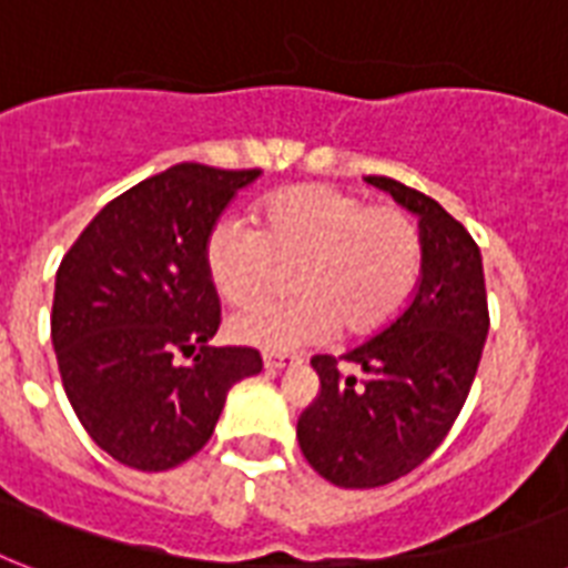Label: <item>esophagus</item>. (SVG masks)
Wrapping results in <instances>:
<instances>
[{
  "mask_svg": "<svg viewBox=\"0 0 568 568\" xmlns=\"http://www.w3.org/2000/svg\"><path fill=\"white\" fill-rule=\"evenodd\" d=\"M262 362H265V367H268V371H283V367H292V364H297V358L288 356V353H265V356H262Z\"/></svg>",
  "mask_w": 568,
  "mask_h": 568,
  "instance_id": "esophagus-1",
  "label": "esophagus"
}]
</instances>
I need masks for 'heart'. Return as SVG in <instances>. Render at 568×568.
Listing matches in <instances>:
<instances>
[{"label": "heart", "instance_id": "obj_1", "mask_svg": "<svg viewBox=\"0 0 568 568\" xmlns=\"http://www.w3.org/2000/svg\"><path fill=\"white\" fill-rule=\"evenodd\" d=\"M423 265L417 221L394 204H371L347 189L306 183L262 204L260 230L219 219L204 239L206 280L227 306H253L294 268L300 297L230 321L239 344L297 349L329 338L335 326L364 335L408 303Z\"/></svg>", "mask_w": 568, "mask_h": 568}]
</instances>
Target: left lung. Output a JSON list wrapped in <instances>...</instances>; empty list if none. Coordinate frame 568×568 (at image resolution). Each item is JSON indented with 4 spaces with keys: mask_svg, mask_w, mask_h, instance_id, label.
I'll use <instances>...</instances> for the list:
<instances>
[{
    "mask_svg": "<svg viewBox=\"0 0 568 568\" xmlns=\"http://www.w3.org/2000/svg\"><path fill=\"white\" fill-rule=\"evenodd\" d=\"M419 219L423 265L412 303L341 358L315 356V403L297 419L300 449L338 487H382L444 444L476 379L490 329L481 251L435 197L390 178H367ZM365 373L344 377L339 362Z\"/></svg>",
    "mask_w": 568,
    "mask_h": 568,
    "instance_id": "1",
    "label": "left lung"
}]
</instances>
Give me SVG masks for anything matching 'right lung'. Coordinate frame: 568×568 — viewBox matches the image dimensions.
Instances as JSON below:
<instances>
[{
    "label": "right lung",
    "instance_id": "add662e5",
    "mask_svg": "<svg viewBox=\"0 0 568 568\" xmlns=\"http://www.w3.org/2000/svg\"><path fill=\"white\" fill-rule=\"evenodd\" d=\"M260 174L172 165L113 197L60 262L52 344L63 390L124 467L163 473L192 458L227 390L262 371L256 349L210 344L221 306L204 268L206 233Z\"/></svg>",
    "mask_w": 568,
    "mask_h": 568
}]
</instances>
